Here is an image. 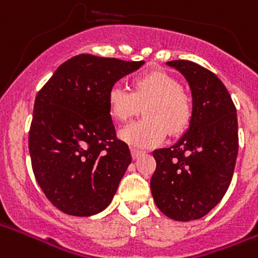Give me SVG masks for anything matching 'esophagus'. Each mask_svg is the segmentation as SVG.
I'll return each mask as SVG.
<instances>
[{
	"label": "esophagus",
	"mask_w": 258,
	"mask_h": 258,
	"mask_svg": "<svg viewBox=\"0 0 258 258\" xmlns=\"http://www.w3.org/2000/svg\"><path fill=\"white\" fill-rule=\"evenodd\" d=\"M131 154H133L134 160H137V158H139L143 154V151L138 150V149H131Z\"/></svg>",
	"instance_id": "1"
}]
</instances>
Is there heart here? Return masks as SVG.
I'll return each instance as SVG.
<instances>
[{
  "instance_id": "heart-1",
  "label": "heart",
  "mask_w": 258,
  "mask_h": 258,
  "mask_svg": "<svg viewBox=\"0 0 258 258\" xmlns=\"http://www.w3.org/2000/svg\"><path fill=\"white\" fill-rule=\"evenodd\" d=\"M107 100L111 115L119 121L133 117L143 107L145 117L119 133L124 142L135 147L160 146L166 134H181L192 117V104L181 84L161 70L134 78L133 92L116 84L108 90Z\"/></svg>"
}]
</instances>
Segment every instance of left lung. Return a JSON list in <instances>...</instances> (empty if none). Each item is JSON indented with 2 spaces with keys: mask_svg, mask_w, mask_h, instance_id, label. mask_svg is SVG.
<instances>
[{
  "mask_svg": "<svg viewBox=\"0 0 258 258\" xmlns=\"http://www.w3.org/2000/svg\"><path fill=\"white\" fill-rule=\"evenodd\" d=\"M192 90L189 128L176 145L153 151L151 195L162 214L188 222L207 215L225 196L238 154L237 109L223 82L190 60H170Z\"/></svg>",
  "mask_w": 258,
  "mask_h": 258,
  "instance_id": "1",
  "label": "left lung"
}]
</instances>
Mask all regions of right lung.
<instances>
[{
    "mask_svg": "<svg viewBox=\"0 0 258 258\" xmlns=\"http://www.w3.org/2000/svg\"><path fill=\"white\" fill-rule=\"evenodd\" d=\"M143 63L77 55L37 92L28 137L32 170L47 199L64 214L94 215L116 194L133 158L116 137L108 90Z\"/></svg>",
    "mask_w": 258,
    "mask_h": 258,
    "instance_id": "obj_1",
    "label": "right lung"
}]
</instances>
